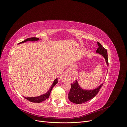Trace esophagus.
Listing matches in <instances>:
<instances>
[{"mask_svg": "<svg viewBox=\"0 0 127 127\" xmlns=\"http://www.w3.org/2000/svg\"><path fill=\"white\" fill-rule=\"evenodd\" d=\"M69 74H70L69 70H67L66 71H65L61 75V76H60L61 80H62V81H66V80L68 79L69 76Z\"/></svg>", "mask_w": 127, "mask_h": 127, "instance_id": "obj_1", "label": "esophagus"}]
</instances>
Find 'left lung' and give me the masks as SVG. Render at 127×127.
Listing matches in <instances>:
<instances>
[{"instance_id": "8db88e82", "label": "left lung", "mask_w": 127, "mask_h": 127, "mask_svg": "<svg viewBox=\"0 0 127 127\" xmlns=\"http://www.w3.org/2000/svg\"><path fill=\"white\" fill-rule=\"evenodd\" d=\"M98 48L96 50V53H99L105 58L106 63L109 66L108 58H107V52L106 49L97 42ZM103 83L101 84L97 88L94 90H83L79 86L77 80L71 84V88L68 94V98L69 101L76 104H82L90 100L97 94L101 88L103 86Z\"/></svg>"}]
</instances>
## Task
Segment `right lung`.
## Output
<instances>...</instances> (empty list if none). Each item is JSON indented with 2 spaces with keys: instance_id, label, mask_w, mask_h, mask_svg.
<instances>
[{
  "instance_id": "add662e5",
  "label": "right lung",
  "mask_w": 127,
  "mask_h": 127,
  "mask_svg": "<svg viewBox=\"0 0 127 127\" xmlns=\"http://www.w3.org/2000/svg\"><path fill=\"white\" fill-rule=\"evenodd\" d=\"M38 40H39V38L30 37V38H28V39H26L23 41L21 42V43H20L19 44L24 43V42H26L27 41H36ZM57 83H58V78H56L55 79L54 81H53L51 86L50 87V88L49 90L45 94H42L40 96H36V97H24L26 99H28V100H29V101L34 102V103H40L42 102H43L45 100V99H47V98H49L52 88L56 85V84H57Z\"/></svg>"
}]
</instances>
